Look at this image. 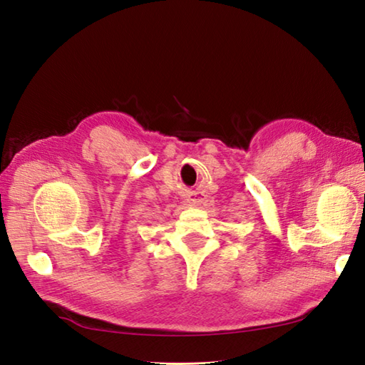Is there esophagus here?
Masks as SVG:
<instances>
[{
	"instance_id": "1",
	"label": "esophagus",
	"mask_w": 365,
	"mask_h": 365,
	"mask_svg": "<svg viewBox=\"0 0 365 365\" xmlns=\"http://www.w3.org/2000/svg\"><path fill=\"white\" fill-rule=\"evenodd\" d=\"M190 204L191 205H200V204H202V201H204V197L202 196H200L197 193H195L193 195V197H190Z\"/></svg>"
}]
</instances>
